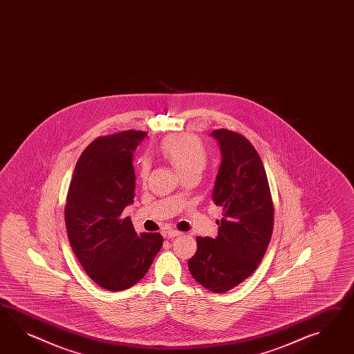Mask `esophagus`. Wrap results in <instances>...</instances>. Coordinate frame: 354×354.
<instances>
[{"instance_id": "34e87169", "label": "esophagus", "mask_w": 354, "mask_h": 354, "mask_svg": "<svg viewBox=\"0 0 354 354\" xmlns=\"http://www.w3.org/2000/svg\"><path fill=\"white\" fill-rule=\"evenodd\" d=\"M181 235V232L179 230H174V229H169L167 232H166V238H169V239H171V238H175V236H179Z\"/></svg>"}]
</instances>
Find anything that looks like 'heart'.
<instances>
[{"label":"heart","mask_w":354,"mask_h":354,"mask_svg":"<svg viewBox=\"0 0 354 354\" xmlns=\"http://www.w3.org/2000/svg\"><path fill=\"white\" fill-rule=\"evenodd\" d=\"M165 158L185 178L190 174L201 175L207 165L208 155L206 147L194 136L180 134L165 139L160 146ZM151 170L148 157H142L139 161V178L146 180Z\"/></svg>","instance_id":"obj_1"}]
</instances>
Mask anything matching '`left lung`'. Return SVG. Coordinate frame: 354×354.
Returning a JSON list of instances; mask_svg holds the SVG:
<instances>
[{
    "label": "left lung",
    "instance_id": "1",
    "mask_svg": "<svg viewBox=\"0 0 354 354\" xmlns=\"http://www.w3.org/2000/svg\"><path fill=\"white\" fill-rule=\"evenodd\" d=\"M221 165L214 202L223 207L218 234L197 238V252L188 261L190 274L214 293L243 283L263 259L274 229V203L268 175L256 148L236 131L216 129Z\"/></svg>",
    "mask_w": 354,
    "mask_h": 354
}]
</instances>
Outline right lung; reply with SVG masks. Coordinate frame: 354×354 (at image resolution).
<instances>
[{
    "instance_id": "right-lung-1",
    "label": "right lung",
    "mask_w": 354,
    "mask_h": 354,
    "mask_svg": "<svg viewBox=\"0 0 354 354\" xmlns=\"http://www.w3.org/2000/svg\"><path fill=\"white\" fill-rule=\"evenodd\" d=\"M146 131L98 137L83 151L70 181L65 224L70 245L95 284L118 292L146 275L162 247L160 233L134 230L124 208L134 202L133 153Z\"/></svg>"
}]
</instances>
